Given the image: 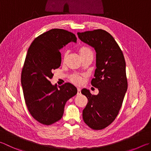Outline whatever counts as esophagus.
<instances>
[{"mask_svg":"<svg viewBox=\"0 0 151 151\" xmlns=\"http://www.w3.org/2000/svg\"><path fill=\"white\" fill-rule=\"evenodd\" d=\"M81 94V90L80 88H77V95H80Z\"/></svg>","mask_w":151,"mask_h":151,"instance_id":"1","label":"esophagus"}]
</instances>
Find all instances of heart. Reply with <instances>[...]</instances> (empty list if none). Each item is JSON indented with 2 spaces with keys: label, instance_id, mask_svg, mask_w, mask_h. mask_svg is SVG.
Wrapping results in <instances>:
<instances>
[{
  "label": "heart",
  "instance_id": "1",
  "mask_svg": "<svg viewBox=\"0 0 151 151\" xmlns=\"http://www.w3.org/2000/svg\"><path fill=\"white\" fill-rule=\"evenodd\" d=\"M78 53L82 59H83L87 56L93 57V55H94V53H93L92 49H90L89 47H86V46H82V47L79 48ZM68 51H65L64 53V56H63L64 60L67 59V57H68ZM69 80L71 83H73V84H76V85H81L83 83L84 77L83 76L78 75V74L75 73V74H72V75H70L69 76Z\"/></svg>",
  "mask_w": 151,
  "mask_h": 151
}]
</instances>
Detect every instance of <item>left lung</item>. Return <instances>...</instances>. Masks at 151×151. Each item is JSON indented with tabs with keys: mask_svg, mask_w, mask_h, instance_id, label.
I'll list each match as a JSON object with an SVG mask.
<instances>
[{
	"mask_svg": "<svg viewBox=\"0 0 151 151\" xmlns=\"http://www.w3.org/2000/svg\"><path fill=\"white\" fill-rule=\"evenodd\" d=\"M82 42L94 48L96 68L91 84L99 93L92 95L88 90L81 93L88 98L83 111L84 123L92 129L101 130L113 122L118 115L127 90L125 61L114 38L104 29L78 32Z\"/></svg>",
	"mask_w": 151,
	"mask_h": 151,
	"instance_id": "left-lung-1",
	"label": "left lung"
}]
</instances>
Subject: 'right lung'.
I'll list each match as a JSON object with an SVG mask.
<instances>
[{
  "label": "right lung",
  "instance_id": "1",
  "mask_svg": "<svg viewBox=\"0 0 151 151\" xmlns=\"http://www.w3.org/2000/svg\"><path fill=\"white\" fill-rule=\"evenodd\" d=\"M76 35L63 29H52L40 35L28 48L21 75L25 102L30 114L42 124L50 125L63 115L67 101L77 93L69 83L52 85V70L61 66L60 49Z\"/></svg>",
  "mask_w": 151,
  "mask_h": 151
}]
</instances>
